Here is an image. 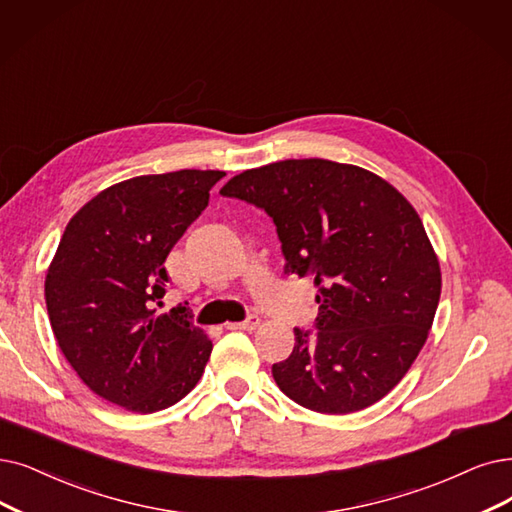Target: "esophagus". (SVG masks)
Masks as SVG:
<instances>
[{
  "label": "esophagus",
  "mask_w": 512,
  "mask_h": 512,
  "mask_svg": "<svg viewBox=\"0 0 512 512\" xmlns=\"http://www.w3.org/2000/svg\"><path fill=\"white\" fill-rule=\"evenodd\" d=\"M260 323V317L258 315H248V319L245 321H239V323H227V330H256Z\"/></svg>",
  "instance_id": "obj_1"
}]
</instances>
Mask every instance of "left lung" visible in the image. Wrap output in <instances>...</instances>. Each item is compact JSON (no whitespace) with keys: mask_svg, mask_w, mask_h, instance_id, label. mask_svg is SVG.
Instances as JSON below:
<instances>
[{"mask_svg":"<svg viewBox=\"0 0 512 512\" xmlns=\"http://www.w3.org/2000/svg\"><path fill=\"white\" fill-rule=\"evenodd\" d=\"M269 214L283 273L317 285L315 330L273 363L281 391L321 414L380 401L410 370L441 296V271L416 210L380 176L327 159L245 170L220 189Z\"/></svg>","mask_w":512,"mask_h":512,"instance_id":"obj_1","label":"left lung"}]
</instances>
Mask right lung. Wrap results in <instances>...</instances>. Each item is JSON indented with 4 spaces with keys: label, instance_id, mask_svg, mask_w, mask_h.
Returning <instances> with one entry per match:
<instances>
[{
    "label": "right lung",
    "instance_id": "add662e5",
    "mask_svg": "<svg viewBox=\"0 0 512 512\" xmlns=\"http://www.w3.org/2000/svg\"><path fill=\"white\" fill-rule=\"evenodd\" d=\"M218 170L138 176L98 193L60 237L46 275V306L60 351L90 391L153 414L193 391L212 340L189 302L157 306L166 258L208 208Z\"/></svg>",
    "mask_w": 512,
    "mask_h": 512
}]
</instances>
